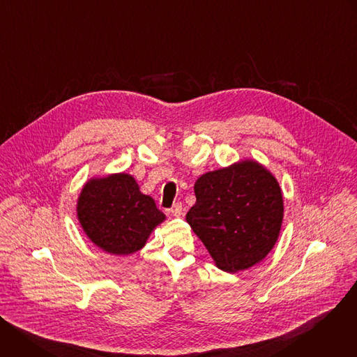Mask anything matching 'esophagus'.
Wrapping results in <instances>:
<instances>
[{
  "mask_svg": "<svg viewBox=\"0 0 357 357\" xmlns=\"http://www.w3.org/2000/svg\"><path fill=\"white\" fill-rule=\"evenodd\" d=\"M174 216H181L182 215V212H183V206H182V203H175V205L171 208V211H169Z\"/></svg>",
  "mask_w": 357,
  "mask_h": 357,
  "instance_id": "obj_1",
  "label": "esophagus"
}]
</instances>
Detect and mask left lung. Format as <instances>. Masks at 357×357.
Returning <instances> with one entry per match:
<instances>
[{
    "label": "left lung",
    "mask_w": 357,
    "mask_h": 357,
    "mask_svg": "<svg viewBox=\"0 0 357 357\" xmlns=\"http://www.w3.org/2000/svg\"><path fill=\"white\" fill-rule=\"evenodd\" d=\"M195 195L186 222L220 270L237 273L266 259L284 218L282 193L270 171L240 161L203 174Z\"/></svg>",
    "instance_id": "obj_1"
}]
</instances>
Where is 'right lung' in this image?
Instances as JSON below:
<instances>
[{
  "label": "right lung",
  "mask_w": 357,
  "mask_h": 357,
  "mask_svg": "<svg viewBox=\"0 0 357 357\" xmlns=\"http://www.w3.org/2000/svg\"><path fill=\"white\" fill-rule=\"evenodd\" d=\"M76 211L87 237L116 256L141 250L151 231L165 220L154 199L141 193L135 179L124 172L87 181Z\"/></svg>",
  "instance_id": "1"
}]
</instances>
